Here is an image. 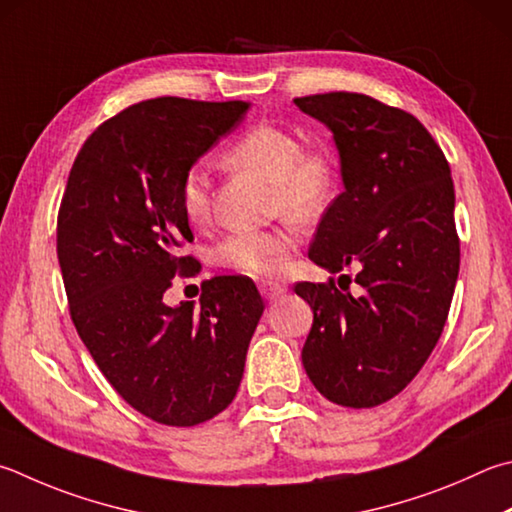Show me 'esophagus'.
Wrapping results in <instances>:
<instances>
[{"label": "esophagus", "mask_w": 512, "mask_h": 512, "mask_svg": "<svg viewBox=\"0 0 512 512\" xmlns=\"http://www.w3.org/2000/svg\"><path fill=\"white\" fill-rule=\"evenodd\" d=\"M259 293L264 295V300H280V297L286 293V288L277 282H262L259 284Z\"/></svg>", "instance_id": "esophagus-1"}]
</instances>
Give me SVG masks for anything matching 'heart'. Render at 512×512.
<instances>
[{"label":"heart","instance_id":"heart-1","mask_svg":"<svg viewBox=\"0 0 512 512\" xmlns=\"http://www.w3.org/2000/svg\"><path fill=\"white\" fill-rule=\"evenodd\" d=\"M221 161L235 170H253L271 181V206L297 224L324 215L338 192V165L327 150H304L302 138L277 125H253L232 141ZM179 208L192 226H203L210 217V176L201 165H192L179 185ZM297 248L291 224L271 230L235 232L212 250L215 264L248 277L280 273Z\"/></svg>","mask_w":512,"mask_h":512}]
</instances>
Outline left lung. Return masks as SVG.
Returning a JSON list of instances; mask_svg holds the SVG:
<instances>
[{
    "label": "left lung",
    "mask_w": 512,
    "mask_h": 512,
    "mask_svg": "<svg viewBox=\"0 0 512 512\" xmlns=\"http://www.w3.org/2000/svg\"><path fill=\"white\" fill-rule=\"evenodd\" d=\"M327 125L345 192L320 219L309 250L329 273L295 293L313 309L302 365L342 407H376L412 383L441 338L459 275L450 165L432 134L403 109L349 91L293 100Z\"/></svg>",
    "instance_id": "1"
}]
</instances>
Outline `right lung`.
<instances>
[{"label":"right lung","instance_id":"1","mask_svg":"<svg viewBox=\"0 0 512 512\" xmlns=\"http://www.w3.org/2000/svg\"><path fill=\"white\" fill-rule=\"evenodd\" d=\"M248 102L152 98L91 134L58 212V262L71 320L111 387L156 423L190 427L224 412L264 313L248 277H212L201 306H167L192 241L183 174L246 116Z\"/></svg>","mask_w":512,"mask_h":512}]
</instances>
